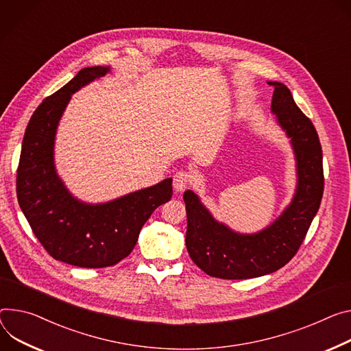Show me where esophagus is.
<instances>
[{
    "mask_svg": "<svg viewBox=\"0 0 351 351\" xmlns=\"http://www.w3.org/2000/svg\"><path fill=\"white\" fill-rule=\"evenodd\" d=\"M192 183V175L186 171H179L175 173L173 176V187L176 192H183L186 187H189V184Z\"/></svg>",
    "mask_w": 351,
    "mask_h": 351,
    "instance_id": "34e87169",
    "label": "esophagus"
}]
</instances>
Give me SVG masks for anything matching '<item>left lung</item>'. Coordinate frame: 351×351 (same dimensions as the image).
Here are the masks:
<instances>
[{
	"label": "left lung",
	"mask_w": 351,
	"mask_h": 351,
	"mask_svg": "<svg viewBox=\"0 0 351 351\" xmlns=\"http://www.w3.org/2000/svg\"><path fill=\"white\" fill-rule=\"evenodd\" d=\"M269 85L274 88L271 112L291 138L297 159L295 195L273 224L246 235L214 219L192 190H186V247L196 266L211 277L243 280L281 269L295 256L321 206L325 179L319 137L294 102L290 89L281 82Z\"/></svg>",
	"instance_id": "obj_1"
}]
</instances>
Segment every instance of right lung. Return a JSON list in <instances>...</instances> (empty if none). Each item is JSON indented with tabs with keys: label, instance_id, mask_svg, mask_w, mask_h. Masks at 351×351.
I'll list each match as a JSON object with an SVG mask.
<instances>
[{
	"label": "right lung",
	"instance_id": "1",
	"mask_svg": "<svg viewBox=\"0 0 351 351\" xmlns=\"http://www.w3.org/2000/svg\"><path fill=\"white\" fill-rule=\"evenodd\" d=\"M109 67L82 69L32 114L16 171V196L29 226L51 258L78 267L114 266L134 249L154 210L172 197V179L102 204H86L66 189L54 168V138L71 95Z\"/></svg>",
	"mask_w": 351,
	"mask_h": 351
}]
</instances>
